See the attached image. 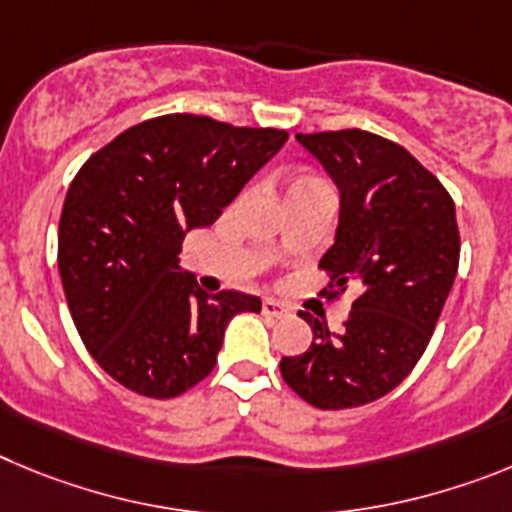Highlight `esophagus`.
<instances>
[{
  "label": "esophagus",
  "mask_w": 512,
  "mask_h": 512,
  "mask_svg": "<svg viewBox=\"0 0 512 512\" xmlns=\"http://www.w3.org/2000/svg\"><path fill=\"white\" fill-rule=\"evenodd\" d=\"M262 313L270 316V319H283V316H288V306L278 303L275 298H265V301H262Z\"/></svg>",
  "instance_id": "1"
}]
</instances>
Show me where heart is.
Returning a JSON list of instances; mask_svg holds the SVG:
<instances>
[{"mask_svg":"<svg viewBox=\"0 0 512 512\" xmlns=\"http://www.w3.org/2000/svg\"><path fill=\"white\" fill-rule=\"evenodd\" d=\"M308 183H316V181H311V178H298V181H293V183H290V188H288V191H293V188L308 186Z\"/></svg>","mask_w":512,"mask_h":512,"instance_id":"b5f03b06","label":"heart"}]
</instances>
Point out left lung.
<instances>
[{
    "instance_id": "obj_1",
    "label": "left lung",
    "mask_w": 512,
    "mask_h": 512,
    "mask_svg": "<svg viewBox=\"0 0 512 512\" xmlns=\"http://www.w3.org/2000/svg\"><path fill=\"white\" fill-rule=\"evenodd\" d=\"M339 188V227L319 267L329 298L357 293L339 334L301 311L313 342L280 359L293 393L321 411L388 395L426 352L459 267L449 191L405 147L365 130L296 135Z\"/></svg>"
}]
</instances>
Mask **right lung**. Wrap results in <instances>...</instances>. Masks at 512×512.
<instances>
[{
  "instance_id": "1",
  "label": "right lung",
  "mask_w": 512,
  "mask_h": 512,
  "mask_svg": "<svg viewBox=\"0 0 512 512\" xmlns=\"http://www.w3.org/2000/svg\"><path fill=\"white\" fill-rule=\"evenodd\" d=\"M288 140L199 114L135 124L73 178L58 224V270L73 324L109 377L176 398L211 375L224 329L257 296L206 293L178 265L186 232L209 227Z\"/></svg>"
}]
</instances>
